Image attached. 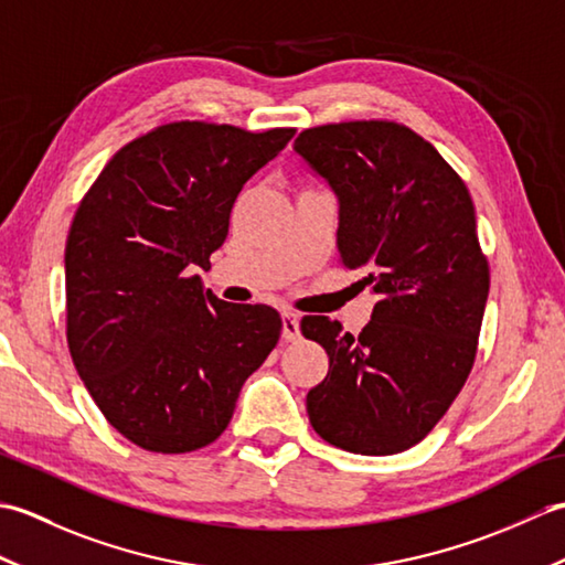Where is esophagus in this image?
Here are the masks:
<instances>
[{
	"label": "esophagus",
	"instance_id": "1",
	"mask_svg": "<svg viewBox=\"0 0 565 565\" xmlns=\"http://www.w3.org/2000/svg\"><path fill=\"white\" fill-rule=\"evenodd\" d=\"M281 334H284V340H289V342H296L298 338H301V320H298L296 313L281 316Z\"/></svg>",
	"mask_w": 565,
	"mask_h": 565
}]
</instances>
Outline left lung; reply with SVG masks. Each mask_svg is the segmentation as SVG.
<instances>
[{"label":"left lung","instance_id":"left-lung-1","mask_svg":"<svg viewBox=\"0 0 565 565\" xmlns=\"http://www.w3.org/2000/svg\"><path fill=\"white\" fill-rule=\"evenodd\" d=\"M294 150L338 196L342 264L379 296L359 338L326 316L301 320L330 356L308 391L310 425L352 454L405 451L449 411L476 359L490 271L471 194L435 146L393 121L308 128Z\"/></svg>","mask_w":565,"mask_h":565}]
</instances>
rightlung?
<instances>
[{
	"label": "right lung",
	"instance_id": "add662e5",
	"mask_svg": "<svg viewBox=\"0 0 565 565\" xmlns=\"http://www.w3.org/2000/svg\"><path fill=\"white\" fill-rule=\"evenodd\" d=\"M294 134L164 124L118 150L79 203L65 245L67 347L104 417L140 449L218 439L279 342L274 308L225 303L191 271L211 269L237 194Z\"/></svg>",
	"mask_w": 565,
	"mask_h": 565
}]
</instances>
